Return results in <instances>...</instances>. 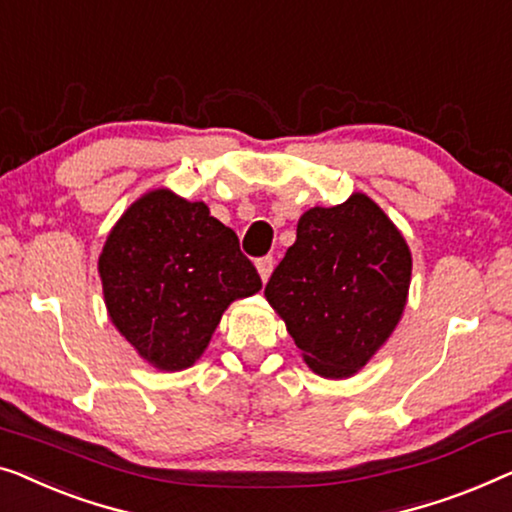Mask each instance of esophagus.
<instances>
[{
    "mask_svg": "<svg viewBox=\"0 0 512 512\" xmlns=\"http://www.w3.org/2000/svg\"><path fill=\"white\" fill-rule=\"evenodd\" d=\"M256 268H258V274H261V279H263V281H268V279H270V274H272V268H274V258H272V256H263V258H258Z\"/></svg>",
    "mask_w": 512,
    "mask_h": 512,
    "instance_id": "obj_1",
    "label": "esophagus"
}]
</instances>
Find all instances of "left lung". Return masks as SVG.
I'll return each instance as SVG.
<instances>
[{
  "mask_svg": "<svg viewBox=\"0 0 512 512\" xmlns=\"http://www.w3.org/2000/svg\"><path fill=\"white\" fill-rule=\"evenodd\" d=\"M409 284L411 251L402 233L372 198L353 194L302 214L265 298L307 365L325 379H346L395 330Z\"/></svg>",
  "mask_w": 512,
  "mask_h": 512,
  "instance_id": "left-lung-1",
  "label": "left lung"
}]
</instances>
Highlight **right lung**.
<instances>
[{"label":"right lung","mask_w":512,"mask_h":512,"mask_svg":"<svg viewBox=\"0 0 512 512\" xmlns=\"http://www.w3.org/2000/svg\"><path fill=\"white\" fill-rule=\"evenodd\" d=\"M110 321L140 358L164 372L201 358L226 307L261 291L231 228L157 189L133 203L99 256Z\"/></svg>","instance_id":"add662e5"}]
</instances>
